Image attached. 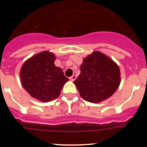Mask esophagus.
<instances>
[{
    "mask_svg": "<svg viewBox=\"0 0 147 147\" xmlns=\"http://www.w3.org/2000/svg\"><path fill=\"white\" fill-rule=\"evenodd\" d=\"M69 79H70V80H71V81L74 82L76 79V75H73V76H71V77H70Z\"/></svg>",
    "mask_w": 147,
    "mask_h": 147,
    "instance_id": "1",
    "label": "esophagus"
}]
</instances>
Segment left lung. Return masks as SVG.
Masks as SVG:
<instances>
[{
  "mask_svg": "<svg viewBox=\"0 0 147 147\" xmlns=\"http://www.w3.org/2000/svg\"><path fill=\"white\" fill-rule=\"evenodd\" d=\"M81 73L74 82L83 99L99 103L110 98L119 87L118 65L103 53L95 51L83 59Z\"/></svg>",
  "mask_w": 147,
  "mask_h": 147,
  "instance_id": "1",
  "label": "left lung"
}]
</instances>
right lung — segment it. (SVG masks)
Listing matches in <instances>:
<instances>
[{"label": "right lung", "instance_id": "right-lung-1", "mask_svg": "<svg viewBox=\"0 0 147 147\" xmlns=\"http://www.w3.org/2000/svg\"><path fill=\"white\" fill-rule=\"evenodd\" d=\"M56 57L45 51L32 56L23 64L20 77L23 88L31 96L43 102L58 98L68 81L63 71L54 65Z\"/></svg>", "mask_w": 147, "mask_h": 147}]
</instances>
